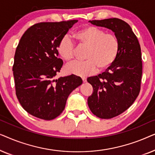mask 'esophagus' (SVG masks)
I'll return each instance as SVG.
<instances>
[{"label": "esophagus", "instance_id": "1", "mask_svg": "<svg viewBox=\"0 0 155 155\" xmlns=\"http://www.w3.org/2000/svg\"><path fill=\"white\" fill-rule=\"evenodd\" d=\"M82 81H83V82H86V78L85 77H82Z\"/></svg>", "mask_w": 155, "mask_h": 155}]
</instances>
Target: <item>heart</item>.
Returning a JSON list of instances; mask_svg holds the SVG:
<instances>
[{"label": "heart", "mask_w": 155, "mask_h": 155, "mask_svg": "<svg viewBox=\"0 0 155 155\" xmlns=\"http://www.w3.org/2000/svg\"><path fill=\"white\" fill-rule=\"evenodd\" d=\"M74 37L80 45L88 47L87 61H75L66 67L69 73L78 76H86L94 73L99 68L104 71L115 62L120 51L118 38L99 27L90 25L74 33ZM58 51L66 61L73 60L75 56V45L68 36H64L59 41Z\"/></svg>", "instance_id": "heart-1"}]
</instances>
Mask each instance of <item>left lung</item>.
Returning <instances> with one entry per match:
<instances>
[{
    "instance_id": "1",
    "label": "left lung",
    "mask_w": 155,
    "mask_h": 155,
    "mask_svg": "<svg viewBox=\"0 0 155 155\" xmlns=\"http://www.w3.org/2000/svg\"><path fill=\"white\" fill-rule=\"evenodd\" d=\"M111 29L120 43L118 56L101 74L87 78L93 93L87 103L93 114L100 118L116 117L133 104L140 91L143 73L141 48L128 23L118 18L90 21Z\"/></svg>"
}]
</instances>
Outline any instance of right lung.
I'll list each match as a JSON object with an SVG mask.
<instances>
[{
	"instance_id": "add662e5",
	"label": "right lung",
	"mask_w": 155,
	"mask_h": 155,
	"mask_svg": "<svg viewBox=\"0 0 155 155\" xmlns=\"http://www.w3.org/2000/svg\"><path fill=\"white\" fill-rule=\"evenodd\" d=\"M78 20L39 22L24 33L17 46L12 71L16 95L25 111L49 120L62 113L69 94L81 85L80 77L56 79L63 65L58 42Z\"/></svg>"
}]
</instances>
